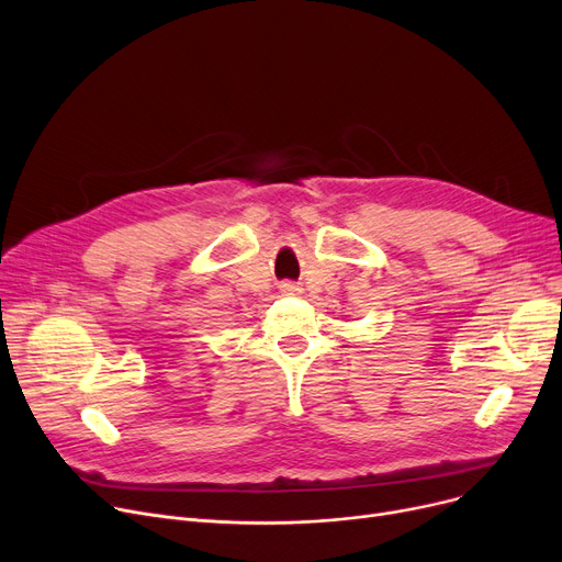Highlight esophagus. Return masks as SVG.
<instances>
[{
	"label": "esophagus",
	"mask_w": 562,
	"mask_h": 562,
	"mask_svg": "<svg viewBox=\"0 0 562 562\" xmlns=\"http://www.w3.org/2000/svg\"><path fill=\"white\" fill-rule=\"evenodd\" d=\"M280 291L286 293V296H296V293H301V286L291 284V282H284V284H280Z\"/></svg>",
	"instance_id": "esophagus-1"
}]
</instances>
